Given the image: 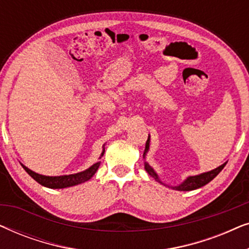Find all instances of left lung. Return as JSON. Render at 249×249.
<instances>
[{
    "label": "left lung",
    "mask_w": 249,
    "mask_h": 249,
    "mask_svg": "<svg viewBox=\"0 0 249 249\" xmlns=\"http://www.w3.org/2000/svg\"><path fill=\"white\" fill-rule=\"evenodd\" d=\"M149 148V136L147 138V142H146V146H145V152H144V158L146 155V153H147ZM227 162L223 163L222 165H220L219 168L214 169V170H211L209 172H204V173H200L198 176H193V177H188L185 181L182 183H180L179 186H176V187H171L172 189H176V190H180V192H189V190H194V189H197V188H200V187L205 186L206 183H209L210 181H212V180L215 178V177L219 175V173L222 171V169L226 166ZM145 170L147 171V173L149 176H152L153 178H154L156 181L163 183L162 181H160L159 179V176L156 175V172L153 170V168L151 165L148 164L147 162H145ZM164 185V183H163Z\"/></svg>",
    "instance_id": "obj_1"
}]
</instances>
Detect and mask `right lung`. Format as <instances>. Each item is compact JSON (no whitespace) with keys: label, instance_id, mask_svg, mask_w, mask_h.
Here are the masks:
<instances>
[{"label":"right lung","instance_id":"add662e5","mask_svg":"<svg viewBox=\"0 0 249 249\" xmlns=\"http://www.w3.org/2000/svg\"><path fill=\"white\" fill-rule=\"evenodd\" d=\"M105 149L103 148V152L100 156V159L103 156ZM101 162L95 163L94 165H91L89 169L85 170L83 172L74 173V175H68V176H59V177H49V176H43L38 175V173L32 171V170L27 168L23 164L22 168L25 169V171L32 177L34 180H36L37 182L40 183L42 186H45L47 188H53V189H60V188H67V187L76 186L79 183L86 182L87 180H89L91 177L95 175V172L97 171L98 166H100Z\"/></svg>","mask_w":249,"mask_h":249}]
</instances>
